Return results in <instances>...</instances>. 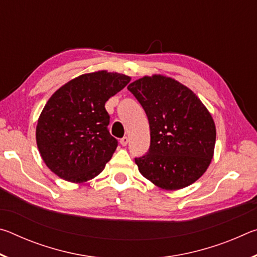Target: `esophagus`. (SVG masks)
Returning <instances> with one entry per match:
<instances>
[{
  "instance_id": "1",
  "label": "esophagus",
  "mask_w": 257,
  "mask_h": 257,
  "mask_svg": "<svg viewBox=\"0 0 257 257\" xmlns=\"http://www.w3.org/2000/svg\"><path fill=\"white\" fill-rule=\"evenodd\" d=\"M128 142H129V139H128V137H123V138H121L120 139V144L122 145V146H125L128 144Z\"/></svg>"
}]
</instances>
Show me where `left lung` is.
<instances>
[{
    "instance_id": "left-lung-1",
    "label": "left lung",
    "mask_w": 257,
    "mask_h": 257,
    "mask_svg": "<svg viewBox=\"0 0 257 257\" xmlns=\"http://www.w3.org/2000/svg\"><path fill=\"white\" fill-rule=\"evenodd\" d=\"M128 89L145 110L151 129L149 152L135 159L139 172L165 190L194 184L214 154L211 113L193 90L167 76H145Z\"/></svg>"
}]
</instances>
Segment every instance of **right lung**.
<instances>
[{
  "label": "right lung",
  "instance_id": "add662e5",
  "mask_svg": "<svg viewBox=\"0 0 257 257\" xmlns=\"http://www.w3.org/2000/svg\"><path fill=\"white\" fill-rule=\"evenodd\" d=\"M130 79L122 73L95 71L73 78L52 95L36 127L38 151L52 172L82 184L103 171L118 146L108 133L105 103Z\"/></svg>",
  "mask_w": 257,
  "mask_h": 257
}]
</instances>
